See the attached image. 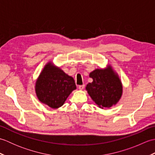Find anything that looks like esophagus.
Returning <instances> with one entry per match:
<instances>
[{
	"mask_svg": "<svg viewBox=\"0 0 155 155\" xmlns=\"http://www.w3.org/2000/svg\"><path fill=\"white\" fill-rule=\"evenodd\" d=\"M84 84L83 85H79V86H78V88H79L80 90L84 89Z\"/></svg>",
	"mask_w": 155,
	"mask_h": 155,
	"instance_id": "1",
	"label": "esophagus"
}]
</instances>
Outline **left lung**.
I'll return each instance as SVG.
<instances>
[{
	"instance_id": "obj_1",
	"label": "left lung",
	"mask_w": 155,
	"mask_h": 155,
	"mask_svg": "<svg viewBox=\"0 0 155 155\" xmlns=\"http://www.w3.org/2000/svg\"><path fill=\"white\" fill-rule=\"evenodd\" d=\"M89 77L93 81L87 85L86 90L94 103L101 108L116 104L122 96L123 87L112 67L96 69Z\"/></svg>"
}]
</instances>
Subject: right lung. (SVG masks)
<instances>
[{"instance_id": "add662e5", "label": "right lung", "mask_w": 155, "mask_h": 155, "mask_svg": "<svg viewBox=\"0 0 155 155\" xmlns=\"http://www.w3.org/2000/svg\"><path fill=\"white\" fill-rule=\"evenodd\" d=\"M77 88L73 78L51 62L45 66L36 82V94L41 103L52 108L63 105L65 101Z\"/></svg>"}]
</instances>
